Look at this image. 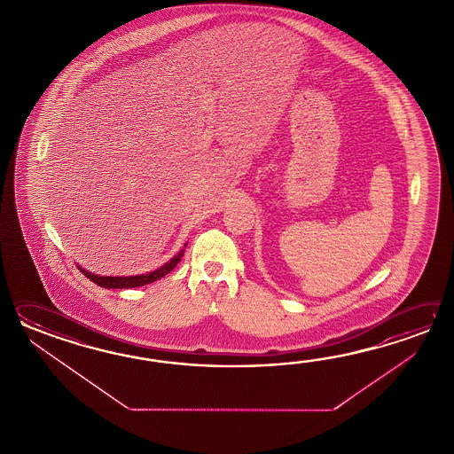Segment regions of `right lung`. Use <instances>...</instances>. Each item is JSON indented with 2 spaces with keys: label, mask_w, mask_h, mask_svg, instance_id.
<instances>
[{
  "label": "right lung",
  "mask_w": 454,
  "mask_h": 454,
  "mask_svg": "<svg viewBox=\"0 0 454 454\" xmlns=\"http://www.w3.org/2000/svg\"><path fill=\"white\" fill-rule=\"evenodd\" d=\"M184 247H186V245H184ZM184 253V248L180 251L176 256H174L172 260L168 261V262H165L162 268L153 270V272H147V274H141V276H128V278L97 276V274H92V272H89V270L81 268V266H77V268L86 276L87 279L96 282L97 286H100V287H104V289H133V287H141V286L151 284V282H154V280L164 278L165 274H168V272L174 270L175 266L180 262Z\"/></svg>",
  "instance_id": "1"
}]
</instances>
